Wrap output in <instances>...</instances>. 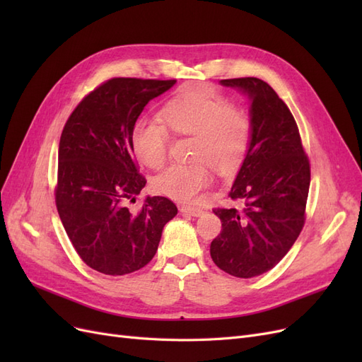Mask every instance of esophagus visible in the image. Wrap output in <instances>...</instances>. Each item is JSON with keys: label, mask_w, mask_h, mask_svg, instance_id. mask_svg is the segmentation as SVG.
<instances>
[{"label": "esophagus", "mask_w": 362, "mask_h": 362, "mask_svg": "<svg viewBox=\"0 0 362 362\" xmlns=\"http://www.w3.org/2000/svg\"><path fill=\"white\" fill-rule=\"evenodd\" d=\"M181 211L182 213H187L193 217H199L204 214V210L202 208H198V206H181Z\"/></svg>", "instance_id": "1"}]
</instances>
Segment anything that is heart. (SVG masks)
I'll return each instance as SVG.
<instances>
[{
  "mask_svg": "<svg viewBox=\"0 0 362 362\" xmlns=\"http://www.w3.org/2000/svg\"><path fill=\"white\" fill-rule=\"evenodd\" d=\"M160 117H140L131 129V151L148 169H160L168 157L169 133L192 136L189 164H173L158 177L152 187L175 201H192L210 182L211 166L229 175L242 164L250 141V119L242 108L229 104L210 86L193 83L181 87L163 105Z\"/></svg>",
  "mask_w": 362,
  "mask_h": 362,
  "instance_id": "heart-1",
  "label": "heart"
}]
</instances>
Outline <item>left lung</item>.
<instances>
[{"label": "left lung", "instance_id": "left-lung-1", "mask_svg": "<svg viewBox=\"0 0 362 362\" xmlns=\"http://www.w3.org/2000/svg\"><path fill=\"white\" fill-rule=\"evenodd\" d=\"M250 101V141L229 198L237 208H216L222 231L210 246L214 264L237 278L275 267L298 240L310 192V161L299 128L278 93L259 78L221 80Z\"/></svg>", "mask_w": 362, "mask_h": 362}]
</instances>
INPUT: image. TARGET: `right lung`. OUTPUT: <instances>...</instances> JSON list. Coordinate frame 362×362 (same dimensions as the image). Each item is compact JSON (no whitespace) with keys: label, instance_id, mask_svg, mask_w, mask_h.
I'll return each instance as SVG.
<instances>
[{"label":"right lung","instance_id":"right-lung-1","mask_svg":"<svg viewBox=\"0 0 362 362\" xmlns=\"http://www.w3.org/2000/svg\"><path fill=\"white\" fill-rule=\"evenodd\" d=\"M177 80L112 78L76 105L59 145L56 205L76 254L104 275L133 273L154 258L163 228L178 208L148 196L128 210L146 180L131 151V129L146 104Z\"/></svg>","mask_w":362,"mask_h":362}]
</instances>
